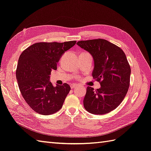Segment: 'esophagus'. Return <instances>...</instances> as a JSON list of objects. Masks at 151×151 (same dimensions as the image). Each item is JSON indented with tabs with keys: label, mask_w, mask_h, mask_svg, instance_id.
<instances>
[{
	"label": "esophagus",
	"mask_w": 151,
	"mask_h": 151,
	"mask_svg": "<svg viewBox=\"0 0 151 151\" xmlns=\"http://www.w3.org/2000/svg\"><path fill=\"white\" fill-rule=\"evenodd\" d=\"M79 86V85L76 84H71L70 87H71V88H75L76 86Z\"/></svg>",
	"instance_id": "esophagus-1"
}]
</instances>
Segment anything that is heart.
<instances>
[{
    "label": "heart",
    "mask_w": 151,
    "mask_h": 151,
    "mask_svg": "<svg viewBox=\"0 0 151 151\" xmlns=\"http://www.w3.org/2000/svg\"><path fill=\"white\" fill-rule=\"evenodd\" d=\"M77 79H79V77H77Z\"/></svg>",
    "instance_id": "obj_1"
}]
</instances>
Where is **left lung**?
Segmentation results:
<instances>
[{"label":"left lung","mask_w":151,"mask_h":151,"mask_svg":"<svg viewBox=\"0 0 151 151\" xmlns=\"http://www.w3.org/2000/svg\"><path fill=\"white\" fill-rule=\"evenodd\" d=\"M77 44L86 50L94 59L92 76L101 87L88 86L83 100L88 112L105 114L116 109L127 93L131 68L121 49L107 40L96 39L81 40Z\"/></svg>","instance_id":"left-lung-1"}]
</instances>
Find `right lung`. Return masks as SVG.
Returning a JSON list of instances; mask_svg holds the SVG:
<instances>
[{
  "instance_id": "add662e5",
  "label": "right lung",
  "mask_w": 151,
  "mask_h": 151,
  "mask_svg": "<svg viewBox=\"0 0 151 151\" xmlns=\"http://www.w3.org/2000/svg\"><path fill=\"white\" fill-rule=\"evenodd\" d=\"M76 43L37 42L20 55L16 72L19 89L27 104L39 114H52L62 107L70 86L64 83L53 86L50 77L61 56Z\"/></svg>"
}]
</instances>
